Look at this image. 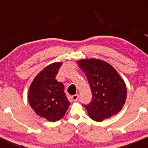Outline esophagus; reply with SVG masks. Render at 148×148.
Returning a JSON list of instances; mask_svg holds the SVG:
<instances>
[{
	"label": "esophagus",
	"instance_id": "34e87169",
	"mask_svg": "<svg viewBox=\"0 0 148 148\" xmlns=\"http://www.w3.org/2000/svg\"><path fill=\"white\" fill-rule=\"evenodd\" d=\"M72 99L73 101H77L79 99V95H74L72 96Z\"/></svg>",
	"mask_w": 148,
	"mask_h": 148
}]
</instances>
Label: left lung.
Here are the masks:
<instances>
[{"label": "left lung", "mask_w": 148, "mask_h": 148, "mask_svg": "<svg viewBox=\"0 0 148 148\" xmlns=\"http://www.w3.org/2000/svg\"><path fill=\"white\" fill-rule=\"evenodd\" d=\"M90 84L92 98L84 106L92 120L101 122L121 111L127 99L126 84L115 68L99 59L77 61Z\"/></svg>", "instance_id": "8db88e82"}]
</instances>
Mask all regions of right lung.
Instances as JSON below:
<instances>
[{
    "label": "right lung",
    "instance_id": "add662e5",
    "mask_svg": "<svg viewBox=\"0 0 148 148\" xmlns=\"http://www.w3.org/2000/svg\"><path fill=\"white\" fill-rule=\"evenodd\" d=\"M62 62L49 64L35 76L28 90L29 103L37 115L49 122L60 120L70 102L64 92V85L56 79Z\"/></svg>",
    "mask_w": 148,
    "mask_h": 148
}]
</instances>
